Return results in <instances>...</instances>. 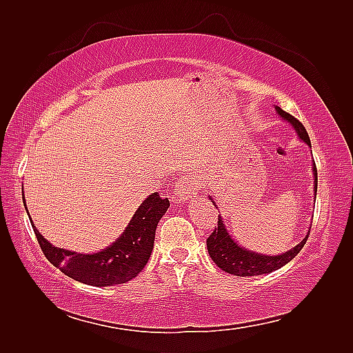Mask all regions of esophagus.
Segmentation results:
<instances>
[{"mask_svg":"<svg viewBox=\"0 0 353 353\" xmlns=\"http://www.w3.org/2000/svg\"><path fill=\"white\" fill-rule=\"evenodd\" d=\"M199 183L193 176H184L181 178L175 184V196L178 201H187L188 199H193L197 194Z\"/></svg>","mask_w":353,"mask_h":353,"instance_id":"esophagus-1","label":"esophagus"}]
</instances>
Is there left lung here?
<instances>
[{
    "instance_id": "8db88e82",
    "label": "left lung",
    "mask_w": 353,
    "mask_h": 353,
    "mask_svg": "<svg viewBox=\"0 0 353 353\" xmlns=\"http://www.w3.org/2000/svg\"><path fill=\"white\" fill-rule=\"evenodd\" d=\"M275 109H276V113H279L283 119L290 122L294 126L299 138H301L302 141H305L309 147H311V140H309V135L305 130V126L290 113L284 112L280 108H275ZM312 170H314V178H315L314 188H315V196H316L318 174H316L315 162H314ZM210 200H212V197H210ZM307 237H309V234L301 243L294 245L292 250H288L281 254H276V256H266V254L248 250V249L241 248V245H239L231 239L225 225H223L222 218L218 216V225L208 237L206 244H208V252L210 254L212 261L215 262L222 271H225L232 275H237V276H253V275L270 274L275 270H280L281 266L290 262L294 256L302 250Z\"/></svg>"
}]
</instances>
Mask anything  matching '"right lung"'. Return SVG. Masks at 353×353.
Here are the masks:
<instances>
[{
	"mask_svg": "<svg viewBox=\"0 0 353 353\" xmlns=\"http://www.w3.org/2000/svg\"><path fill=\"white\" fill-rule=\"evenodd\" d=\"M168 208V199L160 197L159 193L150 194L134 213L122 236L109 248L92 254L54 248L41 236L34 222L30 223L42 253L56 268L79 283L108 287L123 284L141 272L153 250L157 223Z\"/></svg>",
	"mask_w": 353,
	"mask_h": 353,
	"instance_id": "right-lung-1",
	"label": "right lung"
}]
</instances>
